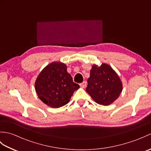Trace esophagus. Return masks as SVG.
I'll use <instances>...</instances> for the list:
<instances>
[{
	"mask_svg": "<svg viewBox=\"0 0 151 151\" xmlns=\"http://www.w3.org/2000/svg\"><path fill=\"white\" fill-rule=\"evenodd\" d=\"M86 85H87V82H86V81L83 82L82 83H81V84H80V86H81V87L82 88H84L86 86Z\"/></svg>",
	"mask_w": 151,
	"mask_h": 151,
	"instance_id": "esophagus-1",
	"label": "esophagus"
}]
</instances>
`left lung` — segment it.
<instances>
[{
  "mask_svg": "<svg viewBox=\"0 0 151 151\" xmlns=\"http://www.w3.org/2000/svg\"><path fill=\"white\" fill-rule=\"evenodd\" d=\"M86 90L97 104L108 106L119 97L123 84L117 74L106 63L93 65Z\"/></svg>",
  "mask_w": 151,
  "mask_h": 151,
  "instance_id": "obj_1",
  "label": "left lung"
}]
</instances>
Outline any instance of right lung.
Returning <instances> with one entry per match:
<instances>
[{"mask_svg":"<svg viewBox=\"0 0 151 151\" xmlns=\"http://www.w3.org/2000/svg\"><path fill=\"white\" fill-rule=\"evenodd\" d=\"M80 86L73 81L65 63L54 62L41 70L35 82V89L40 100L54 108L68 103Z\"/></svg>","mask_w":151,"mask_h":151,"instance_id":"right-lung-1","label":"right lung"}]
</instances>
